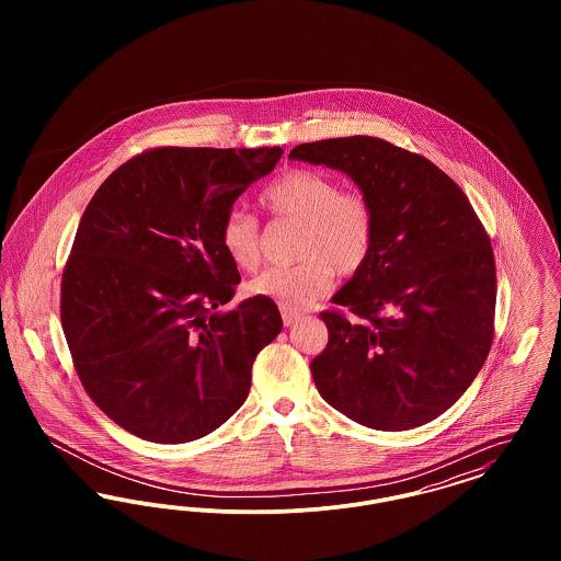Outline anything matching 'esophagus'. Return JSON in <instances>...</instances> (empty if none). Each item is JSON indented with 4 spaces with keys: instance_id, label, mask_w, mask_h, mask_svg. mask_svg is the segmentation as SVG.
<instances>
[{
    "instance_id": "obj_1",
    "label": "esophagus",
    "mask_w": 561,
    "mask_h": 561,
    "mask_svg": "<svg viewBox=\"0 0 561 561\" xmlns=\"http://www.w3.org/2000/svg\"><path fill=\"white\" fill-rule=\"evenodd\" d=\"M282 320H284V325H294L296 321L302 320V313H300V311H293V309L282 307Z\"/></svg>"
}]
</instances>
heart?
Masks as SVG:
<instances>
[{"label":"heart","instance_id":"obj_1","mask_svg":"<svg viewBox=\"0 0 561 561\" xmlns=\"http://www.w3.org/2000/svg\"><path fill=\"white\" fill-rule=\"evenodd\" d=\"M259 202L271 216L300 225L296 240L300 263L263 271L248 282V294L300 311L328 294L334 273L348 277L366 265L373 250L374 214L359 191H339L323 172L293 168L271 181ZM220 245L236 267L256 268L261 261L256 218L240 208L225 214Z\"/></svg>","mask_w":561,"mask_h":561}]
</instances>
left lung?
<instances>
[{
    "mask_svg": "<svg viewBox=\"0 0 561 561\" xmlns=\"http://www.w3.org/2000/svg\"><path fill=\"white\" fill-rule=\"evenodd\" d=\"M288 158L347 174L374 214L366 265L332 296L348 316H320L321 398L376 431L431 423L469 389L494 336V252L478 214L435 163L374 136L305 142Z\"/></svg>",
    "mask_w": 561,
    "mask_h": 561,
    "instance_id": "left-lung-1",
    "label": "left lung"
}]
</instances>
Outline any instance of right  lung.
I'll return each instance as SVG.
<instances>
[{"label":"right lung","instance_id":"right-lung-1","mask_svg":"<svg viewBox=\"0 0 561 561\" xmlns=\"http://www.w3.org/2000/svg\"><path fill=\"white\" fill-rule=\"evenodd\" d=\"M284 149L161 147L119 165L81 216L60 321L81 385L111 421L156 444L199 439L248 398L282 332L271 298H233L220 222Z\"/></svg>","mask_w":561,"mask_h":561}]
</instances>
